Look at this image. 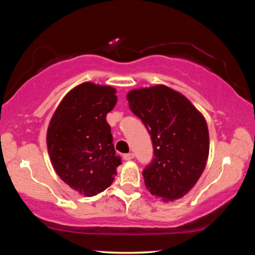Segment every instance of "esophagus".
<instances>
[{"label":"esophagus","mask_w":255,"mask_h":255,"mask_svg":"<svg viewBox=\"0 0 255 255\" xmlns=\"http://www.w3.org/2000/svg\"><path fill=\"white\" fill-rule=\"evenodd\" d=\"M133 156H135V155H133L132 153L125 154V155H124V159H125V161H130V159L133 158Z\"/></svg>","instance_id":"1"}]
</instances>
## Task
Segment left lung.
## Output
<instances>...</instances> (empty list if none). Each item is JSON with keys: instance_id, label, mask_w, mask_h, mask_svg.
Instances as JSON below:
<instances>
[{"instance_id": "left-lung-1", "label": "left lung", "mask_w": 255, "mask_h": 255, "mask_svg": "<svg viewBox=\"0 0 255 255\" xmlns=\"http://www.w3.org/2000/svg\"><path fill=\"white\" fill-rule=\"evenodd\" d=\"M127 100L152 138L154 157L143 171L146 188L164 202L180 199L206 167L209 132L204 116L165 85L131 90Z\"/></svg>"}]
</instances>
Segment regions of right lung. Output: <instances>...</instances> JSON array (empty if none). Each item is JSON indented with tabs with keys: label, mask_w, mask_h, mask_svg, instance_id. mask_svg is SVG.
Returning <instances> with one entry per match:
<instances>
[{
	"label": "right lung",
	"mask_w": 255,
	"mask_h": 255,
	"mask_svg": "<svg viewBox=\"0 0 255 255\" xmlns=\"http://www.w3.org/2000/svg\"><path fill=\"white\" fill-rule=\"evenodd\" d=\"M116 103V89L85 82L64 97L49 123L47 147L56 173L86 197L110 187L122 164L106 120Z\"/></svg>",
	"instance_id": "add662e5"
}]
</instances>
